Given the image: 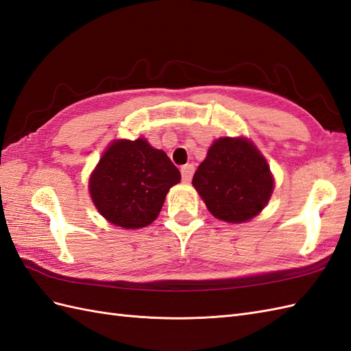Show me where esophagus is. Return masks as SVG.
Masks as SVG:
<instances>
[{
    "instance_id": "obj_1",
    "label": "esophagus",
    "mask_w": 351,
    "mask_h": 351,
    "mask_svg": "<svg viewBox=\"0 0 351 351\" xmlns=\"http://www.w3.org/2000/svg\"><path fill=\"white\" fill-rule=\"evenodd\" d=\"M194 170H195V167L193 165H185L181 169V175H182V181L184 182H190L191 181V178L194 175Z\"/></svg>"
}]
</instances>
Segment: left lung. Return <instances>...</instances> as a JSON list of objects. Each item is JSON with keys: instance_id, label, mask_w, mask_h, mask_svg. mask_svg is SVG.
<instances>
[{"instance_id": "left-lung-1", "label": "left lung", "mask_w": 351, "mask_h": 351, "mask_svg": "<svg viewBox=\"0 0 351 351\" xmlns=\"http://www.w3.org/2000/svg\"><path fill=\"white\" fill-rule=\"evenodd\" d=\"M193 185L215 218L240 223L261 212L274 179L264 156L246 138H219L197 169Z\"/></svg>"}]
</instances>
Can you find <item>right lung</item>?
<instances>
[{"instance_id":"right-lung-1","label":"right lung","mask_w":351,"mask_h":351,"mask_svg":"<svg viewBox=\"0 0 351 351\" xmlns=\"http://www.w3.org/2000/svg\"><path fill=\"white\" fill-rule=\"evenodd\" d=\"M181 173L165 151L147 139L114 141L90 175L88 191L96 209L121 228H142L156 221L170 188Z\"/></svg>"}]
</instances>
